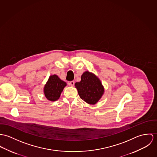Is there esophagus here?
<instances>
[{
    "instance_id": "esophagus-1",
    "label": "esophagus",
    "mask_w": 157,
    "mask_h": 157,
    "mask_svg": "<svg viewBox=\"0 0 157 157\" xmlns=\"http://www.w3.org/2000/svg\"><path fill=\"white\" fill-rule=\"evenodd\" d=\"M68 84H69V86L73 87V86H74V84H75V82H74V81H70Z\"/></svg>"
}]
</instances>
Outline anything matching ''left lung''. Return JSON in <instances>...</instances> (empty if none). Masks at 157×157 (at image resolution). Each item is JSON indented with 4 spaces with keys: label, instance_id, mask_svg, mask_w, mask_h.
<instances>
[{
    "label": "left lung",
    "instance_id": "1",
    "mask_svg": "<svg viewBox=\"0 0 157 157\" xmlns=\"http://www.w3.org/2000/svg\"><path fill=\"white\" fill-rule=\"evenodd\" d=\"M75 86L81 99L88 104H96L104 94V87L99 78L88 71L82 73L81 81Z\"/></svg>",
    "mask_w": 157,
    "mask_h": 157
}]
</instances>
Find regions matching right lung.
I'll list each match as a JSON object with an SVG mask.
<instances>
[{"label":"right lung","mask_w":157,"mask_h":157,"mask_svg":"<svg viewBox=\"0 0 157 157\" xmlns=\"http://www.w3.org/2000/svg\"><path fill=\"white\" fill-rule=\"evenodd\" d=\"M66 86V82L62 81L56 75H51L43 88L44 94L50 101H57Z\"/></svg>","instance_id":"add662e5"}]
</instances>
